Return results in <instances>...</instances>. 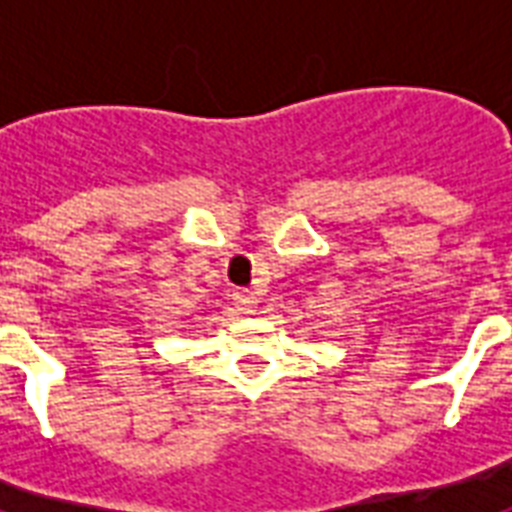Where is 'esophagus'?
Here are the masks:
<instances>
[{
	"mask_svg": "<svg viewBox=\"0 0 512 512\" xmlns=\"http://www.w3.org/2000/svg\"><path fill=\"white\" fill-rule=\"evenodd\" d=\"M233 303L239 308V313H255L257 311V297L249 292V289H239V292H233Z\"/></svg>",
	"mask_w": 512,
	"mask_h": 512,
	"instance_id": "1",
	"label": "esophagus"
}]
</instances>
